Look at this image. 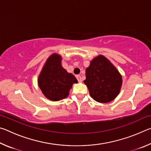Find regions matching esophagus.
I'll return each mask as SVG.
<instances>
[{
  "label": "esophagus",
  "mask_w": 151,
  "mask_h": 151,
  "mask_svg": "<svg viewBox=\"0 0 151 151\" xmlns=\"http://www.w3.org/2000/svg\"><path fill=\"white\" fill-rule=\"evenodd\" d=\"M76 78H77L78 81L79 83H81L82 82V78H81V76L80 75H76Z\"/></svg>",
  "instance_id": "obj_1"
}]
</instances>
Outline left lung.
<instances>
[{"label":"left lung","instance_id":"8db88e82","mask_svg":"<svg viewBox=\"0 0 151 151\" xmlns=\"http://www.w3.org/2000/svg\"><path fill=\"white\" fill-rule=\"evenodd\" d=\"M91 96L99 103L113 101L120 93L122 80L115 66L103 55L93 58L86 69V79Z\"/></svg>","mask_w":151,"mask_h":151}]
</instances>
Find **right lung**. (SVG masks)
I'll return each mask as SVG.
<instances>
[{
	"instance_id": "1",
	"label": "right lung",
	"mask_w": 151,
	"mask_h": 151,
	"mask_svg": "<svg viewBox=\"0 0 151 151\" xmlns=\"http://www.w3.org/2000/svg\"><path fill=\"white\" fill-rule=\"evenodd\" d=\"M62 58L54 53L46 61L38 78V84L43 94L48 99L57 101L67 97L75 76L67 73L61 65Z\"/></svg>"
}]
</instances>
